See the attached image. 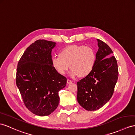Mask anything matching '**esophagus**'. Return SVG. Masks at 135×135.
I'll use <instances>...</instances> for the list:
<instances>
[{
  "label": "esophagus",
  "instance_id": "1",
  "mask_svg": "<svg viewBox=\"0 0 135 135\" xmlns=\"http://www.w3.org/2000/svg\"><path fill=\"white\" fill-rule=\"evenodd\" d=\"M72 80H70V79H68L67 80V84H71V83H72Z\"/></svg>",
  "mask_w": 135,
  "mask_h": 135
}]
</instances>
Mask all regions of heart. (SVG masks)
<instances>
[{
  "label": "heart",
  "mask_w": 135,
  "mask_h": 135,
  "mask_svg": "<svg viewBox=\"0 0 135 135\" xmlns=\"http://www.w3.org/2000/svg\"><path fill=\"white\" fill-rule=\"evenodd\" d=\"M96 54L94 48L84 45H72L63 48L59 56L52 59V66L58 74L64 75L70 67L71 76L85 78L94 68Z\"/></svg>",
  "instance_id": "1"
}]
</instances>
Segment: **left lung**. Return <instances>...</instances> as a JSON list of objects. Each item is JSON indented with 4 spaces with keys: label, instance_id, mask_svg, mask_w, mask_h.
<instances>
[{
    "label": "left lung",
    "instance_id": "8db88e82",
    "mask_svg": "<svg viewBox=\"0 0 135 135\" xmlns=\"http://www.w3.org/2000/svg\"><path fill=\"white\" fill-rule=\"evenodd\" d=\"M98 51L91 74L77 83V100L87 110H96L111 98L118 79V67L113 52L103 41L97 39Z\"/></svg>",
    "mask_w": 135,
    "mask_h": 135
}]
</instances>
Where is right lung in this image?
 <instances>
[{"label": "right lung", "instance_id": "1", "mask_svg": "<svg viewBox=\"0 0 135 135\" xmlns=\"http://www.w3.org/2000/svg\"><path fill=\"white\" fill-rule=\"evenodd\" d=\"M56 44L45 40L35 41L18 64L16 85L27 108L37 116H48L57 108L59 91L66 85V78L52 66V50Z\"/></svg>", "mask_w": 135, "mask_h": 135}]
</instances>
